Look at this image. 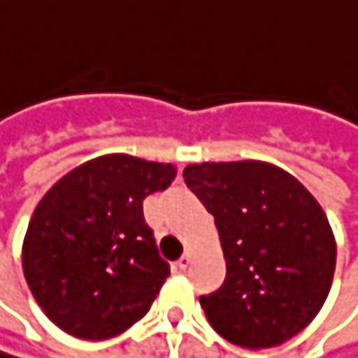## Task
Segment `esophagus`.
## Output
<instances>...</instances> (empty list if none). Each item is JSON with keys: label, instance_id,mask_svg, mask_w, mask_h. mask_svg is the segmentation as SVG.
Masks as SVG:
<instances>
[{"label": "esophagus", "instance_id": "34e87169", "mask_svg": "<svg viewBox=\"0 0 358 358\" xmlns=\"http://www.w3.org/2000/svg\"><path fill=\"white\" fill-rule=\"evenodd\" d=\"M191 261H193V255H191V252L187 250V252H185V255L180 257V261H178V267H180V269H187V267L191 265Z\"/></svg>", "mask_w": 358, "mask_h": 358}]
</instances>
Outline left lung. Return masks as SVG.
<instances>
[{
	"instance_id": "1",
	"label": "left lung",
	"mask_w": 358,
	"mask_h": 358,
	"mask_svg": "<svg viewBox=\"0 0 358 358\" xmlns=\"http://www.w3.org/2000/svg\"><path fill=\"white\" fill-rule=\"evenodd\" d=\"M185 182L214 216L224 285L199 297L224 340L280 346L320 312L334 282L336 238L314 195L265 161L193 163Z\"/></svg>"
}]
</instances>
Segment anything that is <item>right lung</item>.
<instances>
[{
	"mask_svg": "<svg viewBox=\"0 0 358 358\" xmlns=\"http://www.w3.org/2000/svg\"><path fill=\"white\" fill-rule=\"evenodd\" d=\"M176 165L103 155L67 171L40 199L22 240V273L44 314L80 340H110L146 316L169 275L142 201Z\"/></svg>",
	"mask_w": 358,
	"mask_h": 358,
	"instance_id": "1",
	"label": "right lung"
}]
</instances>
